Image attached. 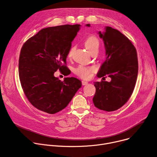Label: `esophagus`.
I'll use <instances>...</instances> for the list:
<instances>
[{"mask_svg": "<svg viewBox=\"0 0 157 157\" xmlns=\"http://www.w3.org/2000/svg\"><path fill=\"white\" fill-rule=\"evenodd\" d=\"M82 85H87V84H88V82H87L86 81L82 80Z\"/></svg>", "mask_w": 157, "mask_h": 157, "instance_id": "34e87169", "label": "esophagus"}]
</instances>
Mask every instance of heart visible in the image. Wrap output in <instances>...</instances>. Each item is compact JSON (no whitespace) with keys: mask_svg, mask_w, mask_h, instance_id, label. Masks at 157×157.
Masks as SVG:
<instances>
[{"mask_svg":"<svg viewBox=\"0 0 157 157\" xmlns=\"http://www.w3.org/2000/svg\"><path fill=\"white\" fill-rule=\"evenodd\" d=\"M85 46L88 51L91 53L93 51H98L100 47L99 39L95 36H90L85 40ZM75 50V47H72L68 52V57H71ZM96 71L95 66H85L80 65L74 70V73L83 79H88L91 76L92 73Z\"/></svg>","mask_w":157,"mask_h":157,"instance_id":"heart-1","label":"heart"}]
</instances>
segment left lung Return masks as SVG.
Masks as SVG:
<instances>
[{
  "label": "left lung",
  "mask_w": 157,
  "mask_h": 157,
  "mask_svg": "<svg viewBox=\"0 0 157 157\" xmlns=\"http://www.w3.org/2000/svg\"><path fill=\"white\" fill-rule=\"evenodd\" d=\"M99 35L104 41L106 58L97 76H108L111 81L94 82L96 93L93 101L101 110L114 111L132 95L138 74L137 54L132 42L116 29L106 26L105 32L100 31Z\"/></svg>",
  "instance_id": "left-lung-1"
}]
</instances>
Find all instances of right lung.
<instances>
[{
  "instance_id": "obj_1",
  "label": "right lung",
  "mask_w": 157,
  "mask_h": 157,
  "mask_svg": "<svg viewBox=\"0 0 157 157\" xmlns=\"http://www.w3.org/2000/svg\"><path fill=\"white\" fill-rule=\"evenodd\" d=\"M80 25H64L40 30L23 45L18 72L25 96L34 107L55 114L70 103L81 82L75 77L61 81L54 74L58 69L68 75L66 58Z\"/></svg>"
}]
</instances>
